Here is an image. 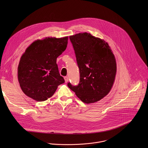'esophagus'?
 I'll return each mask as SVG.
<instances>
[{
	"label": "esophagus",
	"mask_w": 148,
	"mask_h": 148,
	"mask_svg": "<svg viewBox=\"0 0 148 148\" xmlns=\"http://www.w3.org/2000/svg\"><path fill=\"white\" fill-rule=\"evenodd\" d=\"M64 78V80H65V82L66 83H68V76H65Z\"/></svg>",
	"instance_id": "esophagus-1"
}]
</instances>
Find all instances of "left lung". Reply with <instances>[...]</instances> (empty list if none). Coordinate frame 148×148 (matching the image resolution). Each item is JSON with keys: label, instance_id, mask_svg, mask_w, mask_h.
I'll use <instances>...</instances> for the list:
<instances>
[{"label": "left lung", "instance_id": "obj_1", "mask_svg": "<svg viewBox=\"0 0 148 148\" xmlns=\"http://www.w3.org/2000/svg\"><path fill=\"white\" fill-rule=\"evenodd\" d=\"M80 71V83L68 87L86 104L100 101L110 91L114 82L117 65L108 42L89 33L69 36Z\"/></svg>", "mask_w": 148, "mask_h": 148}]
</instances>
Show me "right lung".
Listing matches in <instances>:
<instances>
[{"label":"right lung","instance_id":"1","mask_svg":"<svg viewBox=\"0 0 148 148\" xmlns=\"http://www.w3.org/2000/svg\"><path fill=\"white\" fill-rule=\"evenodd\" d=\"M68 40V36L45 38L35 40L26 49L18 68V81L25 95L37 101H44L64 83L56 59L65 50Z\"/></svg>","mask_w":148,"mask_h":148}]
</instances>
